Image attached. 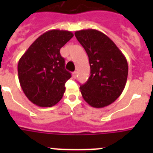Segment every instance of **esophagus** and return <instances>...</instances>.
I'll return each mask as SVG.
<instances>
[{
  "instance_id": "obj_1",
  "label": "esophagus",
  "mask_w": 153,
  "mask_h": 153,
  "mask_svg": "<svg viewBox=\"0 0 153 153\" xmlns=\"http://www.w3.org/2000/svg\"><path fill=\"white\" fill-rule=\"evenodd\" d=\"M77 74H78V72H77V71H74V72H73V78H74V79H76V77H77Z\"/></svg>"
}]
</instances>
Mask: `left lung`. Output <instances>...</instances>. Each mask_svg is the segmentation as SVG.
I'll return each instance as SVG.
<instances>
[{
  "mask_svg": "<svg viewBox=\"0 0 153 153\" xmlns=\"http://www.w3.org/2000/svg\"><path fill=\"white\" fill-rule=\"evenodd\" d=\"M89 57L91 76L80 86L82 96L91 106L103 108L116 101L126 86L128 62L117 45L100 31L74 32Z\"/></svg>",
  "mask_w": 153,
  "mask_h": 153,
  "instance_id": "left-lung-1",
  "label": "left lung"
}]
</instances>
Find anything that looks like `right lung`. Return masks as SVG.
I'll return each instance as SVG.
<instances>
[{
    "label": "right lung",
    "mask_w": 153,
    "mask_h": 153,
    "mask_svg": "<svg viewBox=\"0 0 153 153\" xmlns=\"http://www.w3.org/2000/svg\"><path fill=\"white\" fill-rule=\"evenodd\" d=\"M74 35L53 29L39 36L18 62V78L28 100L40 107H51L62 99L65 83L71 74L65 69L60 48Z\"/></svg>",
    "instance_id": "1"
}]
</instances>
